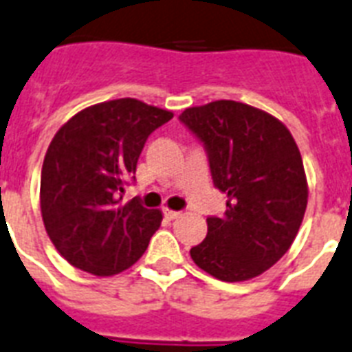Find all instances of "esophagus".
Returning a JSON list of instances; mask_svg holds the SVG:
<instances>
[{
  "instance_id": "1",
  "label": "esophagus",
  "mask_w": 352,
  "mask_h": 352,
  "mask_svg": "<svg viewBox=\"0 0 352 352\" xmlns=\"http://www.w3.org/2000/svg\"><path fill=\"white\" fill-rule=\"evenodd\" d=\"M163 213H165V217H167L168 220H174V219H179V211H173V209H165V211H163Z\"/></svg>"
}]
</instances>
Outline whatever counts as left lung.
<instances>
[{
  "label": "left lung",
  "mask_w": 352,
  "mask_h": 352,
  "mask_svg": "<svg viewBox=\"0 0 352 352\" xmlns=\"http://www.w3.org/2000/svg\"><path fill=\"white\" fill-rule=\"evenodd\" d=\"M179 121L204 141L214 185L228 195L226 213L207 219L190 257L226 283L264 274L290 250L307 211L296 139L277 117L236 100L190 106Z\"/></svg>",
  "instance_id": "1"
}]
</instances>
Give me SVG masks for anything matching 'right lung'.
<instances>
[{"label": "right lung", "mask_w": 352, "mask_h": 352, "mask_svg": "<svg viewBox=\"0 0 352 352\" xmlns=\"http://www.w3.org/2000/svg\"><path fill=\"white\" fill-rule=\"evenodd\" d=\"M173 117L126 97L84 108L54 133L43 157L40 209L49 239L72 266L108 277L145 253L163 214L138 200L122 204L121 192L148 135Z\"/></svg>", "instance_id": "obj_1"}]
</instances>
